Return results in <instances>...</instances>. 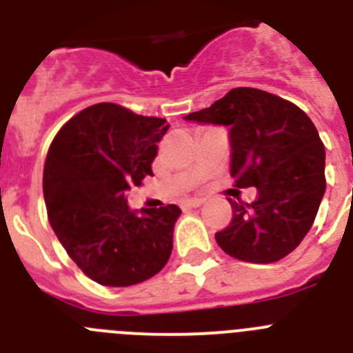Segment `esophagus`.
<instances>
[{
	"instance_id": "esophagus-1",
	"label": "esophagus",
	"mask_w": 353,
	"mask_h": 353,
	"mask_svg": "<svg viewBox=\"0 0 353 353\" xmlns=\"http://www.w3.org/2000/svg\"><path fill=\"white\" fill-rule=\"evenodd\" d=\"M203 205V199L199 198H194V199H185L182 203L183 208H196V207H201Z\"/></svg>"
}]
</instances>
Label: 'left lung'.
Returning <instances> with one entry per match:
<instances>
[{"label":"left lung","mask_w":353,"mask_h":353,"mask_svg":"<svg viewBox=\"0 0 353 353\" xmlns=\"http://www.w3.org/2000/svg\"><path fill=\"white\" fill-rule=\"evenodd\" d=\"M183 118L230 127V173L239 189L258 191L252 203L232 201V223L215 233L219 248L251 263L290 254L313 226L325 194V148L310 117L269 92L235 88Z\"/></svg>","instance_id":"obj_1"}]
</instances>
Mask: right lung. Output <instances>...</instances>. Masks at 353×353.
I'll return each instance as SVG.
<instances>
[{
    "label": "right lung",
    "mask_w": 353,
    "mask_h": 353,
    "mask_svg": "<svg viewBox=\"0 0 353 353\" xmlns=\"http://www.w3.org/2000/svg\"><path fill=\"white\" fill-rule=\"evenodd\" d=\"M164 118L111 102L90 105L61 127L43 166L49 223L72 261L104 286H132L164 269L176 205L130 210L125 191L152 174Z\"/></svg>",
    "instance_id": "obj_1"
}]
</instances>
